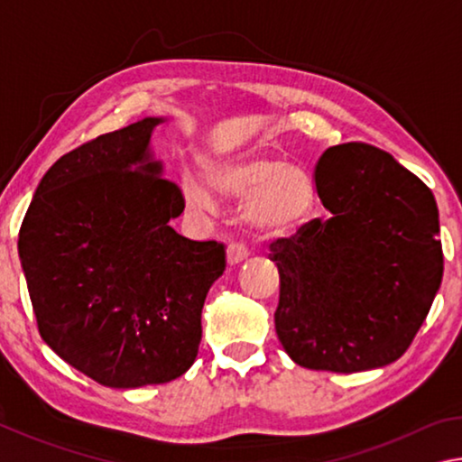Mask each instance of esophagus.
Segmentation results:
<instances>
[{"label":"esophagus","instance_id":"34e87169","mask_svg":"<svg viewBox=\"0 0 462 462\" xmlns=\"http://www.w3.org/2000/svg\"><path fill=\"white\" fill-rule=\"evenodd\" d=\"M248 256L246 246L242 242H230L228 245V263L230 264H238Z\"/></svg>","mask_w":462,"mask_h":462}]
</instances>
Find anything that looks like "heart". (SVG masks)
Masks as SVG:
<instances>
[{
    "mask_svg": "<svg viewBox=\"0 0 462 462\" xmlns=\"http://www.w3.org/2000/svg\"><path fill=\"white\" fill-rule=\"evenodd\" d=\"M201 179L224 199H245L242 217L261 234H287L297 228L311 206V183L306 171L283 159L261 152L209 156L201 162ZM187 206L214 208L209 193L191 177L181 179Z\"/></svg>",
    "mask_w": 462,
    "mask_h": 462,
    "instance_id": "obj_1",
    "label": "heart"
}]
</instances>
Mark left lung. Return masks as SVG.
<instances>
[{
  "label": "left lung",
  "mask_w": 462,
  "mask_h": 462,
  "mask_svg": "<svg viewBox=\"0 0 462 462\" xmlns=\"http://www.w3.org/2000/svg\"><path fill=\"white\" fill-rule=\"evenodd\" d=\"M314 177L332 216L271 242L277 336L306 369H379L410 348L440 289L436 199L389 152L365 143L328 148Z\"/></svg>",
  "instance_id": "obj_1"
}]
</instances>
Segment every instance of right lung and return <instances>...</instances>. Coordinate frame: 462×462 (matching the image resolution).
Segmentation results:
<instances>
[{"label": "right lung", "instance_id": "add662e5", "mask_svg": "<svg viewBox=\"0 0 462 462\" xmlns=\"http://www.w3.org/2000/svg\"><path fill=\"white\" fill-rule=\"evenodd\" d=\"M144 118L62 154L24 216L18 253L42 340L99 385L134 389L189 369L226 246L189 240L179 185L161 175Z\"/></svg>", "mask_w": 462, "mask_h": 462}]
</instances>
